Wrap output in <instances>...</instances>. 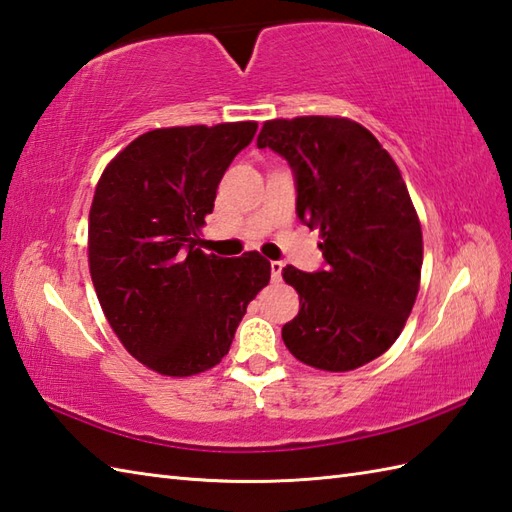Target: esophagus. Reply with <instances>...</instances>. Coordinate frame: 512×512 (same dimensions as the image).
Here are the masks:
<instances>
[{
	"instance_id": "esophagus-1",
	"label": "esophagus",
	"mask_w": 512,
	"mask_h": 512,
	"mask_svg": "<svg viewBox=\"0 0 512 512\" xmlns=\"http://www.w3.org/2000/svg\"><path fill=\"white\" fill-rule=\"evenodd\" d=\"M270 273H273V281H279L284 273V262H270Z\"/></svg>"
}]
</instances>
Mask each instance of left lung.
<instances>
[{
	"label": "left lung",
	"instance_id": "left-lung-1",
	"mask_svg": "<svg viewBox=\"0 0 512 512\" xmlns=\"http://www.w3.org/2000/svg\"><path fill=\"white\" fill-rule=\"evenodd\" d=\"M259 149L284 158L299 220L321 231L325 266L284 268L299 314L281 336L301 363L350 372L385 354L416 303L422 231L396 162L363 125L299 116L264 123Z\"/></svg>",
	"mask_w": 512,
	"mask_h": 512
}]
</instances>
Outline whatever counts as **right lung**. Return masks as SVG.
I'll return each mask as SVG.
<instances>
[{"instance_id": "right-lung-1", "label": "right lung", "mask_w": 512, "mask_h": 512, "mask_svg": "<svg viewBox=\"0 0 512 512\" xmlns=\"http://www.w3.org/2000/svg\"><path fill=\"white\" fill-rule=\"evenodd\" d=\"M257 123L169 127L138 136L96 184L88 255L96 297L125 350L165 376L206 372L231 350L270 262L206 255L198 228Z\"/></svg>"}]
</instances>
